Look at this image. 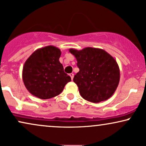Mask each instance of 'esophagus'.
Segmentation results:
<instances>
[{
  "label": "esophagus",
  "mask_w": 146,
  "mask_h": 146,
  "mask_svg": "<svg viewBox=\"0 0 146 146\" xmlns=\"http://www.w3.org/2000/svg\"><path fill=\"white\" fill-rule=\"evenodd\" d=\"M70 76L71 77V79H72V80H73V78H74V74H73V73L70 74Z\"/></svg>",
  "instance_id": "34e87169"
}]
</instances>
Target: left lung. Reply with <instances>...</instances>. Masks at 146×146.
Returning a JSON list of instances; mask_svg holds the SVG:
<instances>
[{
  "label": "left lung",
  "mask_w": 146,
  "mask_h": 146,
  "mask_svg": "<svg viewBox=\"0 0 146 146\" xmlns=\"http://www.w3.org/2000/svg\"><path fill=\"white\" fill-rule=\"evenodd\" d=\"M69 52L76 57L80 69L73 81L82 98L93 103L110 98L120 81V69L116 59L99 48H70Z\"/></svg>",
  "instance_id": "1"
}]
</instances>
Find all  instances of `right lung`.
<instances>
[{
  "label": "right lung",
  "mask_w": 146,
  "mask_h": 146,
  "mask_svg": "<svg viewBox=\"0 0 146 146\" xmlns=\"http://www.w3.org/2000/svg\"><path fill=\"white\" fill-rule=\"evenodd\" d=\"M61 54L59 48L48 45L38 48L26 59L23 66L22 79L32 95L42 100L54 98L71 81L59 60Z\"/></svg>",
  "instance_id": "right-lung-1"
}]
</instances>
